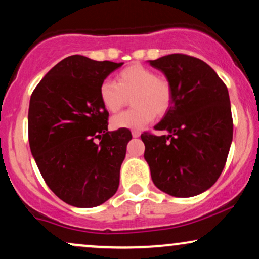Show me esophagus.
I'll return each instance as SVG.
<instances>
[{"instance_id":"34e87169","label":"esophagus","mask_w":259,"mask_h":259,"mask_svg":"<svg viewBox=\"0 0 259 259\" xmlns=\"http://www.w3.org/2000/svg\"><path fill=\"white\" fill-rule=\"evenodd\" d=\"M132 134H133V136H134V138H139V136H140V134H141V133H140L139 130H133Z\"/></svg>"}]
</instances>
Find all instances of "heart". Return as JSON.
<instances>
[{
  "label": "heart",
  "mask_w": 259,
  "mask_h": 259,
  "mask_svg": "<svg viewBox=\"0 0 259 259\" xmlns=\"http://www.w3.org/2000/svg\"><path fill=\"white\" fill-rule=\"evenodd\" d=\"M132 97V109L114 115L113 129H140L164 115L173 105V86L168 79L158 76L151 68L132 64L115 76V82L103 81L100 86V100L108 112L120 111Z\"/></svg>",
  "instance_id": "b5f03b06"
}]
</instances>
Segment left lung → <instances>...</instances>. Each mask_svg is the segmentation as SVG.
<instances>
[{
  "label": "left lung",
  "instance_id": "8db88e82",
  "mask_svg": "<svg viewBox=\"0 0 259 259\" xmlns=\"http://www.w3.org/2000/svg\"><path fill=\"white\" fill-rule=\"evenodd\" d=\"M153 68L173 86V105L154 126L168 135L141 134L153 184L175 197H192L221 177L233 141L228 88L201 59L173 53Z\"/></svg>",
  "mask_w": 259,
  "mask_h": 259
}]
</instances>
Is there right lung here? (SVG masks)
<instances>
[{
    "label": "right lung",
    "instance_id": "right-lung-1",
    "mask_svg": "<svg viewBox=\"0 0 259 259\" xmlns=\"http://www.w3.org/2000/svg\"><path fill=\"white\" fill-rule=\"evenodd\" d=\"M121 65L69 56L31 94V153L47 186L70 206H100L119 186L121 163L133 136L129 129L108 132L109 114L101 103L100 86Z\"/></svg>",
    "mask_w": 259,
    "mask_h": 259
}]
</instances>
